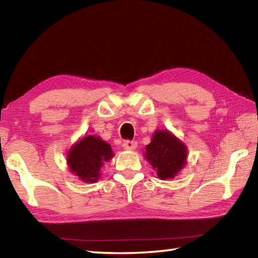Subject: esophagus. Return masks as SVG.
<instances>
[{"label": "esophagus", "mask_w": 258, "mask_h": 258, "mask_svg": "<svg viewBox=\"0 0 258 258\" xmlns=\"http://www.w3.org/2000/svg\"><path fill=\"white\" fill-rule=\"evenodd\" d=\"M138 146L137 141H131V140H126L123 142V148L125 150H134Z\"/></svg>", "instance_id": "34e87169"}]
</instances>
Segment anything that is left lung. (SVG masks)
Instances as JSON below:
<instances>
[{
  "label": "left lung",
  "mask_w": 258,
  "mask_h": 258,
  "mask_svg": "<svg viewBox=\"0 0 258 258\" xmlns=\"http://www.w3.org/2000/svg\"><path fill=\"white\" fill-rule=\"evenodd\" d=\"M146 150V158L161 180L173 178L185 164L186 148L167 131H157Z\"/></svg>",
  "instance_id": "1"
}]
</instances>
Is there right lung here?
Listing matches in <instances>:
<instances>
[{
  "label": "right lung",
  "instance_id": "add662e5",
  "mask_svg": "<svg viewBox=\"0 0 258 258\" xmlns=\"http://www.w3.org/2000/svg\"><path fill=\"white\" fill-rule=\"evenodd\" d=\"M110 145L99 137H85L72 148L68 155L71 171L82 181L92 183L98 181L100 168L104 161L112 158Z\"/></svg>",
  "mask_w": 258,
  "mask_h": 258
}]
</instances>
